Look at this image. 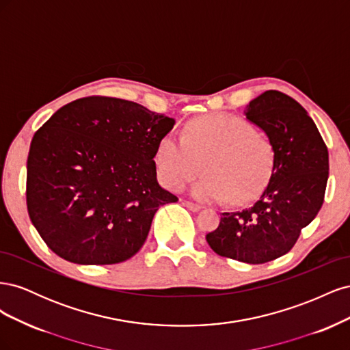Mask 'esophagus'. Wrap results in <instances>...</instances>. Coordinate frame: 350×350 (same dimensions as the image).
<instances>
[{
  "instance_id": "1",
  "label": "esophagus",
  "mask_w": 350,
  "mask_h": 350,
  "mask_svg": "<svg viewBox=\"0 0 350 350\" xmlns=\"http://www.w3.org/2000/svg\"><path fill=\"white\" fill-rule=\"evenodd\" d=\"M184 206H185L188 210H191V211H198V210L201 208L200 204L193 203V201H184Z\"/></svg>"
}]
</instances>
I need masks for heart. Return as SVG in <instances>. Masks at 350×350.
<instances>
[{"label": "heart", "mask_w": 350, "mask_h": 350, "mask_svg": "<svg viewBox=\"0 0 350 350\" xmlns=\"http://www.w3.org/2000/svg\"><path fill=\"white\" fill-rule=\"evenodd\" d=\"M162 184L181 191L204 169L193 194L204 201L242 204L260 194L271 176L274 147L267 135L234 113H211L189 121L184 137L166 134L156 150Z\"/></svg>", "instance_id": "obj_1"}]
</instances>
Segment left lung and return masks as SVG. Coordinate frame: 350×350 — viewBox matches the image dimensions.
Masks as SVG:
<instances>
[{"mask_svg":"<svg viewBox=\"0 0 350 350\" xmlns=\"http://www.w3.org/2000/svg\"><path fill=\"white\" fill-rule=\"evenodd\" d=\"M243 112L273 143V172L256 203L221 213L219 226L206 239L221 257L262 264L289 252L320 211L328 150L308 112L288 94L267 90Z\"/></svg>","mask_w":350,"mask_h":350,"instance_id":"8db88e82","label":"left lung"}]
</instances>
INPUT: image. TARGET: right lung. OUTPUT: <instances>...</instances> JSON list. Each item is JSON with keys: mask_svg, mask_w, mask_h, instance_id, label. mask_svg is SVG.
<instances>
[{"mask_svg": "<svg viewBox=\"0 0 350 350\" xmlns=\"http://www.w3.org/2000/svg\"><path fill=\"white\" fill-rule=\"evenodd\" d=\"M174 118L142 105L89 96L58 109L27 157L31 224L57 256L105 266L131 258L157 208L178 198L157 184V144Z\"/></svg>", "mask_w": 350, "mask_h": 350, "instance_id": "add662e5", "label": "right lung"}]
</instances>
